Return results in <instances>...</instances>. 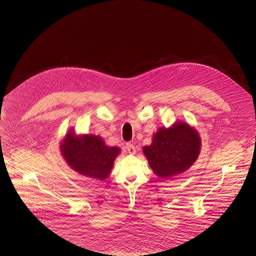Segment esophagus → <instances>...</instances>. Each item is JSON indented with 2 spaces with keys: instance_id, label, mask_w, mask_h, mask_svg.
I'll return each mask as SVG.
<instances>
[{
  "instance_id": "1",
  "label": "esophagus",
  "mask_w": 256,
  "mask_h": 256,
  "mask_svg": "<svg viewBox=\"0 0 256 256\" xmlns=\"http://www.w3.org/2000/svg\"><path fill=\"white\" fill-rule=\"evenodd\" d=\"M126 148L128 154H134L136 152L135 146H134V144H132V143H128V144L126 145Z\"/></svg>"
}]
</instances>
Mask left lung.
Here are the masks:
<instances>
[{
  "instance_id": "1",
  "label": "left lung",
  "mask_w": 256,
  "mask_h": 256,
  "mask_svg": "<svg viewBox=\"0 0 256 256\" xmlns=\"http://www.w3.org/2000/svg\"><path fill=\"white\" fill-rule=\"evenodd\" d=\"M198 132L188 124L176 122L169 128H160L150 146L143 148L150 168L161 178H170L189 169L200 150Z\"/></svg>"
}]
</instances>
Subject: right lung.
Here are the masks:
<instances>
[{
	"label": "right lung",
	"instance_id": "1",
	"mask_svg": "<svg viewBox=\"0 0 256 256\" xmlns=\"http://www.w3.org/2000/svg\"><path fill=\"white\" fill-rule=\"evenodd\" d=\"M60 152L68 165L78 174L104 180L108 178L120 148L108 146L93 134L76 136L73 130L61 142Z\"/></svg>",
	"mask_w": 256,
	"mask_h": 256
}]
</instances>
